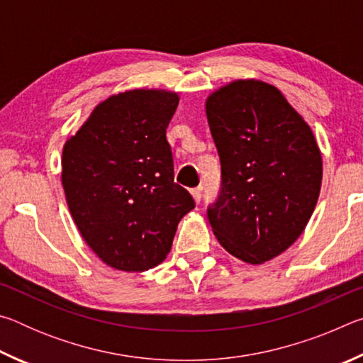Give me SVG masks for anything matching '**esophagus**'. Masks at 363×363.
I'll use <instances>...</instances> for the list:
<instances>
[{
	"mask_svg": "<svg viewBox=\"0 0 363 363\" xmlns=\"http://www.w3.org/2000/svg\"><path fill=\"white\" fill-rule=\"evenodd\" d=\"M190 192H192V196H194V200L196 201V203H200V200H201V187H195V189L190 190Z\"/></svg>",
	"mask_w": 363,
	"mask_h": 363,
	"instance_id": "obj_1",
	"label": "esophagus"
}]
</instances>
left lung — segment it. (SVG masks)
<instances>
[{
	"mask_svg": "<svg viewBox=\"0 0 363 363\" xmlns=\"http://www.w3.org/2000/svg\"><path fill=\"white\" fill-rule=\"evenodd\" d=\"M220 160V189L208 206L219 243L250 264L294 243L314 213L322 155L314 134L277 88L238 79L206 101Z\"/></svg>",
	"mask_w": 363,
	"mask_h": 363,
	"instance_id": "8db88e82",
	"label": "left lung"
}]
</instances>
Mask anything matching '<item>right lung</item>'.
<instances>
[{"label": "right lung", "instance_id": "right-lung-1", "mask_svg": "<svg viewBox=\"0 0 363 363\" xmlns=\"http://www.w3.org/2000/svg\"><path fill=\"white\" fill-rule=\"evenodd\" d=\"M169 91L134 89L101 102L62 152V186L79 233L107 266L143 272L169 253L195 208L174 182Z\"/></svg>", "mask_w": 363, "mask_h": 363}]
</instances>
